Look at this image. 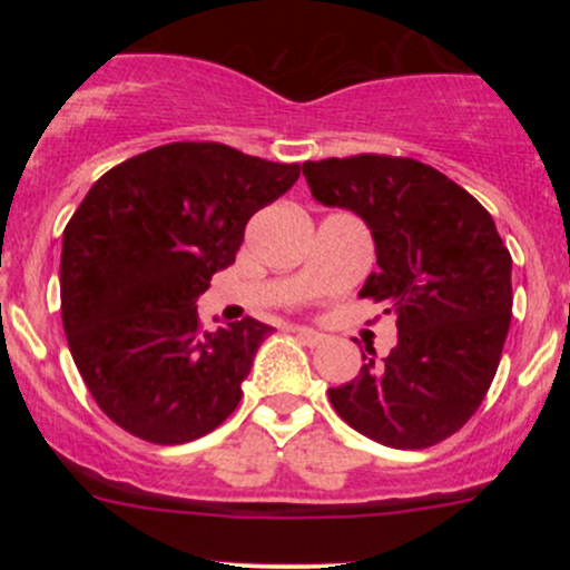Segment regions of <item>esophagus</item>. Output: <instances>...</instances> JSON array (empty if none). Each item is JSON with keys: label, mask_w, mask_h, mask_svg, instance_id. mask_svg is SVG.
I'll return each mask as SVG.
<instances>
[{"label": "esophagus", "mask_w": 570, "mask_h": 570, "mask_svg": "<svg viewBox=\"0 0 570 570\" xmlns=\"http://www.w3.org/2000/svg\"><path fill=\"white\" fill-rule=\"evenodd\" d=\"M294 335H297L299 340H303L305 345H311V348H316V345H322L324 343V335L322 332H316V330H307V326H297V330H294Z\"/></svg>", "instance_id": "1"}]
</instances>
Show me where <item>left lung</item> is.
<instances>
[{"instance_id":"left-lung-1","label":"left lung","mask_w":570,"mask_h":570,"mask_svg":"<svg viewBox=\"0 0 570 570\" xmlns=\"http://www.w3.org/2000/svg\"><path fill=\"white\" fill-rule=\"evenodd\" d=\"M322 206L370 227L377 273L358 297L396 316V345L330 389L358 434L421 450L455 434L485 399L512 322V257L495 222L453 179L412 158L356 155L303 163Z\"/></svg>"}]
</instances>
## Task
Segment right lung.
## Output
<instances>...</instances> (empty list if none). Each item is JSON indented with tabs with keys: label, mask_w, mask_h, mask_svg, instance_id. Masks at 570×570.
<instances>
[{
	"label": "right lung",
	"mask_w": 570,
	"mask_h": 570,
	"mask_svg": "<svg viewBox=\"0 0 570 570\" xmlns=\"http://www.w3.org/2000/svg\"><path fill=\"white\" fill-rule=\"evenodd\" d=\"M297 176V163L176 141L88 189L63 230V332L96 404L128 434L193 442L238 407L273 326L246 316L203 332L195 303L235 263L252 214Z\"/></svg>",
	"instance_id": "1"
}]
</instances>
